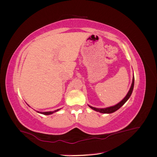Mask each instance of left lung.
<instances>
[{
    "instance_id": "1",
    "label": "left lung",
    "mask_w": 157,
    "mask_h": 157,
    "mask_svg": "<svg viewBox=\"0 0 157 157\" xmlns=\"http://www.w3.org/2000/svg\"><path fill=\"white\" fill-rule=\"evenodd\" d=\"M134 84H135V78H134V76H133V78H132V85L131 88H130V89L128 92L127 94L126 95V97L122 100L120 102H118V104H117L116 105H114L113 106H110V107H107V108H104V109H98V108H95L93 107V106H91L90 105H89V107L90 109H92L93 110H95V111H97L99 113H106V114H110V113H113L114 112L117 111L118 109H119L122 106H123L124 103L128 101V99L131 97V95L132 93V90H133V88H134Z\"/></svg>"
}]
</instances>
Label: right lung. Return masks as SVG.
I'll return each instance as SVG.
<instances>
[{
	"label": "right lung",
	"mask_w": 157,
	"mask_h": 157,
	"mask_svg": "<svg viewBox=\"0 0 157 157\" xmlns=\"http://www.w3.org/2000/svg\"><path fill=\"white\" fill-rule=\"evenodd\" d=\"M60 110V109H57V110H54V111H49V112H39V111H37V112L39 113H40V114H45V115H49V114H52V113L57 112V111H58V110Z\"/></svg>",
	"instance_id": "1"
}]
</instances>
